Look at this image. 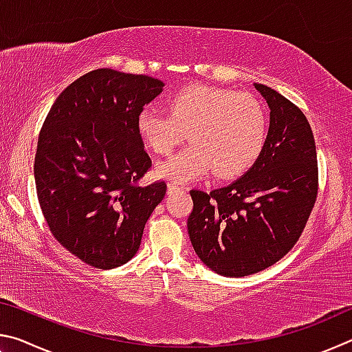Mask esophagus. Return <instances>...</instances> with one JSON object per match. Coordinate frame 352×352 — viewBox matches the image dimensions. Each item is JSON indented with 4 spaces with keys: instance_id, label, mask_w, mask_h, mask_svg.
<instances>
[{
    "instance_id": "esophagus-1",
    "label": "esophagus",
    "mask_w": 352,
    "mask_h": 352,
    "mask_svg": "<svg viewBox=\"0 0 352 352\" xmlns=\"http://www.w3.org/2000/svg\"><path fill=\"white\" fill-rule=\"evenodd\" d=\"M180 189H182V186H178L177 183H169V184H168V192H169V194L175 192V190H180Z\"/></svg>"
}]
</instances>
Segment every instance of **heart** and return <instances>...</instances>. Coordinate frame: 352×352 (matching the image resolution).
<instances>
[{"label": "heart", "mask_w": 352, "mask_h": 352, "mask_svg": "<svg viewBox=\"0 0 352 352\" xmlns=\"http://www.w3.org/2000/svg\"><path fill=\"white\" fill-rule=\"evenodd\" d=\"M136 127L157 153H170L188 136L194 142L160 163V177L189 182L214 170L219 178L241 175L264 151L269 115L252 93L190 83L168 98V111L147 105Z\"/></svg>", "instance_id": "1"}]
</instances>
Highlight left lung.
<instances>
[{"instance_id": "left-lung-1", "label": "left lung", "mask_w": 352, "mask_h": 352, "mask_svg": "<svg viewBox=\"0 0 352 352\" xmlns=\"http://www.w3.org/2000/svg\"><path fill=\"white\" fill-rule=\"evenodd\" d=\"M254 88L270 109L264 151L228 186L190 190V243L205 265L231 278L253 275L284 258L318 194L317 148L305 113L270 87Z\"/></svg>"}]
</instances>
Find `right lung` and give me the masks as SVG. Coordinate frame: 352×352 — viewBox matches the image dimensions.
Here are the masks:
<instances>
[{"label": "right lung", "instance_id": "add662e5", "mask_svg": "<svg viewBox=\"0 0 352 352\" xmlns=\"http://www.w3.org/2000/svg\"><path fill=\"white\" fill-rule=\"evenodd\" d=\"M164 83L100 68L58 94L40 130L34 175L52 236L94 269L126 264L138 252L166 183L141 186L152 168L138 113Z\"/></svg>", "mask_w": 352, "mask_h": 352}]
</instances>
